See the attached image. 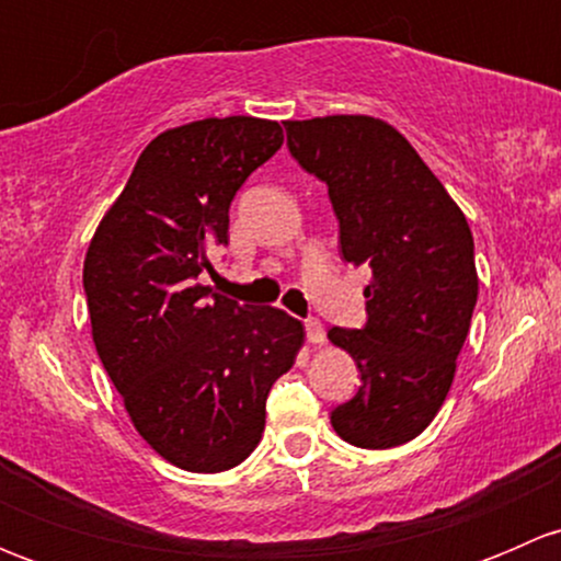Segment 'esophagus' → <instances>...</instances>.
Wrapping results in <instances>:
<instances>
[{
  "label": "esophagus",
  "instance_id": "obj_1",
  "mask_svg": "<svg viewBox=\"0 0 561 561\" xmlns=\"http://www.w3.org/2000/svg\"><path fill=\"white\" fill-rule=\"evenodd\" d=\"M304 328H307V339H309V344H322L325 342V328H322V322L320 320H307L304 322Z\"/></svg>",
  "mask_w": 561,
  "mask_h": 561
}]
</instances>
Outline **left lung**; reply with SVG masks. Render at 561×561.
<instances>
[{
	"instance_id": "8db88e82",
	"label": "left lung",
	"mask_w": 561,
	"mask_h": 561,
	"mask_svg": "<svg viewBox=\"0 0 561 561\" xmlns=\"http://www.w3.org/2000/svg\"><path fill=\"white\" fill-rule=\"evenodd\" d=\"M304 171L328 184L342 257L369 263L366 328H331L364 386L331 412L355 448L415 439L443 407L469 333L478 271L467 217L410 140L360 113L285 122Z\"/></svg>"
}]
</instances>
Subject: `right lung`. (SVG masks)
I'll use <instances>...</instances> for the list:
<instances>
[{
  "label": "right lung",
  "mask_w": 561,
  "mask_h": 561,
  "mask_svg": "<svg viewBox=\"0 0 561 561\" xmlns=\"http://www.w3.org/2000/svg\"><path fill=\"white\" fill-rule=\"evenodd\" d=\"M285 144L279 122L201 118L157 135L83 260L92 339L140 437L186 472H225L257 448L265 396L296 364L304 325L239 307L197 276L228 244L236 192Z\"/></svg>",
  "instance_id": "1"
}]
</instances>
